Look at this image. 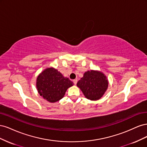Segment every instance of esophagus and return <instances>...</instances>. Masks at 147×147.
I'll return each mask as SVG.
<instances>
[{"instance_id":"esophagus-1","label":"esophagus","mask_w":147,"mask_h":147,"mask_svg":"<svg viewBox=\"0 0 147 147\" xmlns=\"http://www.w3.org/2000/svg\"><path fill=\"white\" fill-rule=\"evenodd\" d=\"M77 82H78V80L77 79H75V80H73V82H74V83L75 84H77Z\"/></svg>"}]
</instances>
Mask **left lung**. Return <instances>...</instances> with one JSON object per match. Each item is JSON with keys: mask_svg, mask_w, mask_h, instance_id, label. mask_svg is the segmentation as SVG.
<instances>
[{"mask_svg": "<svg viewBox=\"0 0 147 147\" xmlns=\"http://www.w3.org/2000/svg\"><path fill=\"white\" fill-rule=\"evenodd\" d=\"M77 84L87 99L96 100L104 95L109 83L104 74L91 70L84 73Z\"/></svg>", "mask_w": 147, "mask_h": 147, "instance_id": "8db88e82", "label": "left lung"}]
</instances>
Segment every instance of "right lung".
Instances as JSON below:
<instances>
[{
  "mask_svg": "<svg viewBox=\"0 0 147 147\" xmlns=\"http://www.w3.org/2000/svg\"><path fill=\"white\" fill-rule=\"evenodd\" d=\"M74 83L68 78L64 77L54 68H48L37 78L38 92L44 99L50 102H56L64 97L67 89Z\"/></svg>",
  "mask_w": 147,
  "mask_h": 147,
  "instance_id": "right-lung-1",
  "label": "right lung"
}]
</instances>
